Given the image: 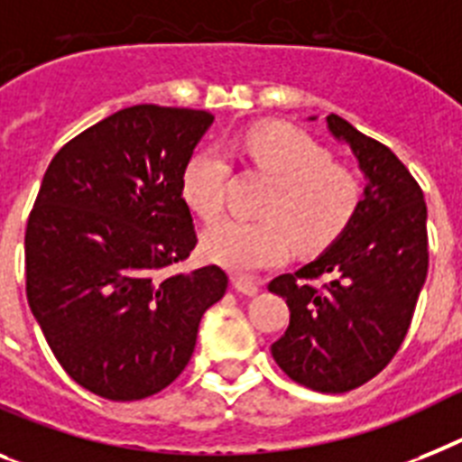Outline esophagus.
Returning <instances> with one entry per match:
<instances>
[{
    "mask_svg": "<svg viewBox=\"0 0 462 462\" xmlns=\"http://www.w3.org/2000/svg\"><path fill=\"white\" fill-rule=\"evenodd\" d=\"M232 286L239 291V293H244V296H255L258 291H261V284L255 282V279H249V277H235L232 279Z\"/></svg>",
    "mask_w": 462,
    "mask_h": 462,
    "instance_id": "1",
    "label": "esophagus"
}]
</instances>
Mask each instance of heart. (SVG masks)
Here are the masks:
<instances>
[{
    "label": "heart",
    "instance_id": "obj_1",
    "mask_svg": "<svg viewBox=\"0 0 462 462\" xmlns=\"http://www.w3.org/2000/svg\"><path fill=\"white\" fill-rule=\"evenodd\" d=\"M237 152L273 180L258 220L225 218L204 235V254L232 273L251 274L303 254L327 249L362 207L364 185L352 169L336 164L327 147L289 126H254ZM227 162L218 150H199L183 169V199L204 220L225 207Z\"/></svg>",
    "mask_w": 462,
    "mask_h": 462
}]
</instances>
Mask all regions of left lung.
Returning a JSON list of instances; mask_svg holds the SVG:
<instances>
[{"label": "left lung", "mask_w": 462, "mask_h": 462, "mask_svg": "<svg viewBox=\"0 0 462 462\" xmlns=\"http://www.w3.org/2000/svg\"><path fill=\"white\" fill-rule=\"evenodd\" d=\"M327 122L350 143L369 185L331 249L267 284L291 310L284 336L270 350L291 381L340 394L381 374L404 343L428 277V208L390 147L338 115Z\"/></svg>", "instance_id": "obj_1"}]
</instances>
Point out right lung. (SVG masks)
Instances as JSON below:
<instances>
[{
  "instance_id": "add662e5",
  "label": "right lung",
  "mask_w": 462,
  "mask_h": 462,
  "mask_svg": "<svg viewBox=\"0 0 462 462\" xmlns=\"http://www.w3.org/2000/svg\"><path fill=\"white\" fill-rule=\"evenodd\" d=\"M211 122L188 107H124L46 169L25 227L27 303L58 364L98 397L171 385L225 296L218 265L173 270L197 246L180 180Z\"/></svg>"
}]
</instances>
